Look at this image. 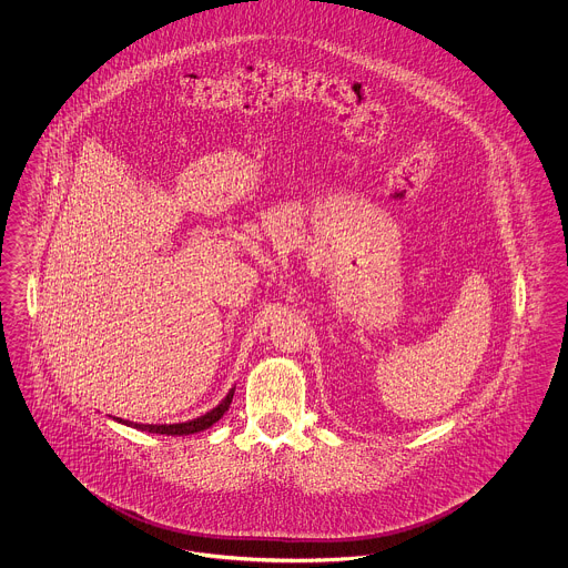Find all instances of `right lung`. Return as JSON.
<instances>
[{
    "label": "right lung",
    "instance_id": "right-lung-1",
    "mask_svg": "<svg viewBox=\"0 0 568 568\" xmlns=\"http://www.w3.org/2000/svg\"><path fill=\"white\" fill-rule=\"evenodd\" d=\"M232 398H234V387L227 392V396L213 410H209V413H204V415H200V417H195L191 422H183V424H162V426H158V424H134V422H125L121 417H116V422L125 424V426H132V428L142 430V433L187 436V434L202 433V430H206V428H211L213 424H216L223 417V413L232 405Z\"/></svg>",
    "mask_w": 568,
    "mask_h": 568
}]
</instances>
